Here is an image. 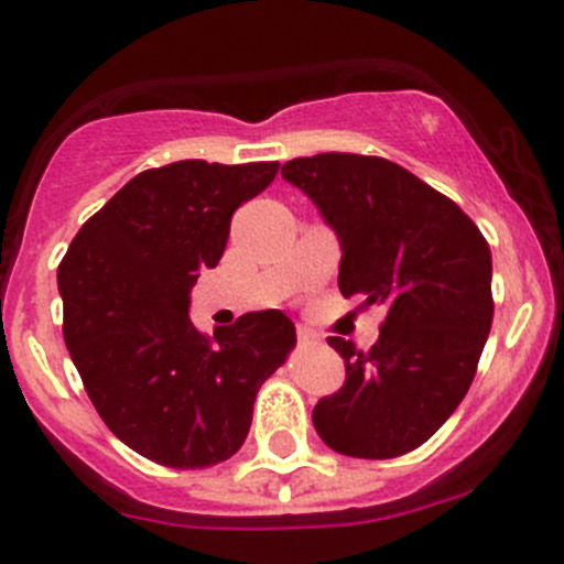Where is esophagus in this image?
<instances>
[{
  "label": "esophagus",
  "mask_w": 564,
  "mask_h": 564,
  "mask_svg": "<svg viewBox=\"0 0 564 564\" xmlns=\"http://www.w3.org/2000/svg\"><path fill=\"white\" fill-rule=\"evenodd\" d=\"M297 341L305 344V347H314V344H319V338H316V333L308 330V327H297Z\"/></svg>",
  "instance_id": "obj_1"
}]
</instances>
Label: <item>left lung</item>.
Returning <instances> with one entry per match:
<instances>
[{
	"mask_svg": "<svg viewBox=\"0 0 564 564\" xmlns=\"http://www.w3.org/2000/svg\"><path fill=\"white\" fill-rule=\"evenodd\" d=\"M281 173L336 228L344 297L386 314L369 352L327 338L347 377L316 402V433L347 457L408 455L438 433L477 375L494 322L488 239L455 200L382 156H300Z\"/></svg>",
	"mask_w": 564,
	"mask_h": 564,
	"instance_id": "left-lung-1",
	"label": "left lung"
}]
</instances>
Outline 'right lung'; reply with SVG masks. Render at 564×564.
Here are the masks:
<instances>
[{
	"label": "right lung",
	"instance_id": "1",
	"mask_svg": "<svg viewBox=\"0 0 564 564\" xmlns=\"http://www.w3.org/2000/svg\"><path fill=\"white\" fill-rule=\"evenodd\" d=\"M278 167L182 160L137 173L57 267L63 336L93 408L160 466L206 468L237 455L261 382L297 341L275 308L215 336L187 316L189 289L226 250L231 215L270 187Z\"/></svg>",
	"mask_w": 564,
	"mask_h": 564
}]
</instances>
